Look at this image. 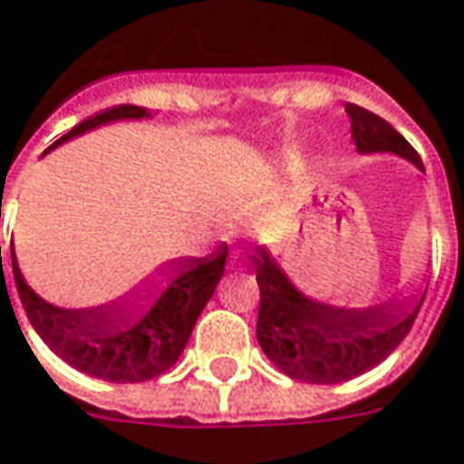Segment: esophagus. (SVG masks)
<instances>
[{"label":"esophagus","instance_id":"1","mask_svg":"<svg viewBox=\"0 0 464 464\" xmlns=\"http://www.w3.org/2000/svg\"><path fill=\"white\" fill-rule=\"evenodd\" d=\"M241 264V254H233L231 256V266H238Z\"/></svg>","mask_w":464,"mask_h":464}]
</instances>
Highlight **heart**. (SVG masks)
Here are the masks:
<instances>
[{
    "label": "heart",
    "mask_w": 464,
    "mask_h": 464,
    "mask_svg": "<svg viewBox=\"0 0 464 464\" xmlns=\"http://www.w3.org/2000/svg\"><path fill=\"white\" fill-rule=\"evenodd\" d=\"M284 163L296 165V163H299V155L294 153V150H286V153H284Z\"/></svg>",
    "instance_id": "b5f03b06"
}]
</instances>
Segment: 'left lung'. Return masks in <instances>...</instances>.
<instances>
[{
  "mask_svg": "<svg viewBox=\"0 0 464 464\" xmlns=\"http://www.w3.org/2000/svg\"><path fill=\"white\" fill-rule=\"evenodd\" d=\"M359 153H394L424 170L422 158L384 118L346 102ZM261 288L256 339L284 374L306 384H339L364 374L410 334L420 301H387L369 309H336L306 299L266 248L251 256Z\"/></svg>",
  "mask_w": 464,
  "mask_h": 464,
  "instance_id": "8db88e82",
  "label": "left lung"
}]
</instances>
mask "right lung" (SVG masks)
<instances>
[{"label":"right lung","instance_id":"add662e5","mask_svg":"<svg viewBox=\"0 0 464 464\" xmlns=\"http://www.w3.org/2000/svg\"><path fill=\"white\" fill-rule=\"evenodd\" d=\"M148 118V110L138 105H118L92 118L82 120L72 130L54 140L44 150L50 153L60 142L92 130L112 120ZM228 258V246L221 243L216 254L206 258H176L165 264L170 274V286L158 296L150 309L142 314V294H130L95 309H60L40 299L19 274L14 248L12 271L22 306L29 324L40 334L42 342L70 367L90 377L135 384L160 377L183 354L190 332L198 322L200 311L208 304L221 281ZM2 261V246H0Z\"/></svg>","mask_w":464,"mask_h":464}]
</instances>
